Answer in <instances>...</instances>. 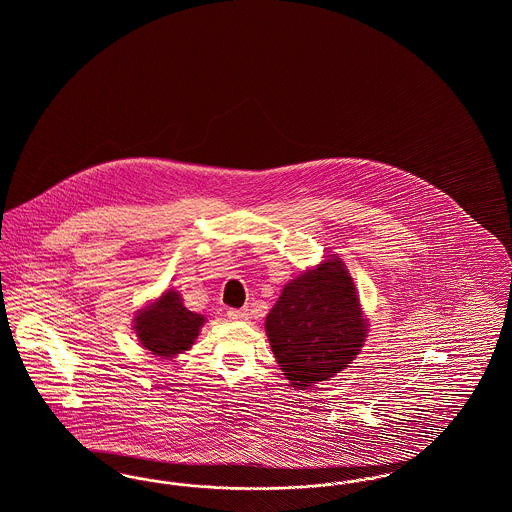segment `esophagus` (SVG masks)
Instances as JSON below:
<instances>
[{
    "label": "esophagus",
    "instance_id": "obj_1",
    "mask_svg": "<svg viewBox=\"0 0 512 512\" xmlns=\"http://www.w3.org/2000/svg\"><path fill=\"white\" fill-rule=\"evenodd\" d=\"M228 318L232 320H247V311L245 309H228Z\"/></svg>",
    "mask_w": 512,
    "mask_h": 512
}]
</instances>
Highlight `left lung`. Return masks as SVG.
I'll return each mask as SVG.
<instances>
[{"label":"left lung","instance_id":"1","mask_svg":"<svg viewBox=\"0 0 512 512\" xmlns=\"http://www.w3.org/2000/svg\"><path fill=\"white\" fill-rule=\"evenodd\" d=\"M265 330L276 363L297 390L330 380L355 361L368 320L336 253L284 286L265 318Z\"/></svg>","mask_w":512,"mask_h":512}]
</instances>
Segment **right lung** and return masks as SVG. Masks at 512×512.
I'll list each match as a JSON object with an SVG mask.
<instances>
[{
  "mask_svg": "<svg viewBox=\"0 0 512 512\" xmlns=\"http://www.w3.org/2000/svg\"><path fill=\"white\" fill-rule=\"evenodd\" d=\"M132 322L142 347L161 359H174L192 349L205 317L188 311L180 292L169 288L136 311Z\"/></svg>",
  "mask_w": 512,
  "mask_h": 512,
  "instance_id": "add662e5",
  "label": "right lung"
}]
</instances>
